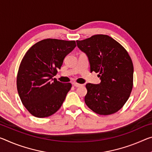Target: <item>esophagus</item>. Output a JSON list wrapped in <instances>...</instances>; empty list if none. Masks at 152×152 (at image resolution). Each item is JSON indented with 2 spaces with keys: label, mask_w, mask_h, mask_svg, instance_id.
<instances>
[{
  "label": "esophagus",
  "mask_w": 152,
  "mask_h": 152,
  "mask_svg": "<svg viewBox=\"0 0 152 152\" xmlns=\"http://www.w3.org/2000/svg\"><path fill=\"white\" fill-rule=\"evenodd\" d=\"M72 84H73V85L75 86V87H79V86H80L82 85H80V84H78L76 83H73Z\"/></svg>",
  "instance_id": "esophagus-1"
}]
</instances>
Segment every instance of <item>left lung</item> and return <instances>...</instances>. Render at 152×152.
<instances>
[{"mask_svg": "<svg viewBox=\"0 0 152 152\" xmlns=\"http://www.w3.org/2000/svg\"><path fill=\"white\" fill-rule=\"evenodd\" d=\"M76 43L88 57L91 72H98L101 80L98 85H86V105L100 115L118 112L128 100L133 85V65L128 52L107 35H94Z\"/></svg>", "mask_w": 152, "mask_h": 152, "instance_id": "obj_1", "label": "left lung"}]
</instances>
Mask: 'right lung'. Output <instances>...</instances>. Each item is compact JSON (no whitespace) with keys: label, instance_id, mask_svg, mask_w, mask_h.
<instances>
[{"label":"right lung","instance_id":"right-lung-1","mask_svg":"<svg viewBox=\"0 0 152 152\" xmlns=\"http://www.w3.org/2000/svg\"><path fill=\"white\" fill-rule=\"evenodd\" d=\"M76 46L74 40L47 38L34 45L24 55L17 87L23 105L35 117L50 116L61 107L72 85L53 77Z\"/></svg>","mask_w":152,"mask_h":152}]
</instances>
